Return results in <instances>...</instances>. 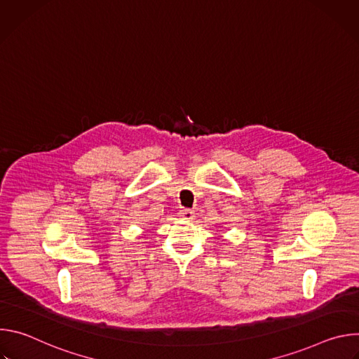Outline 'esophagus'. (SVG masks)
Returning <instances> with one entry per match:
<instances>
[{
    "instance_id": "esophagus-1",
    "label": "esophagus",
    "mask_w": 359,
    "mask_h": 359,
    "mask_svg": "<svg viewBox=\"0 0 359 359\" xmlns=\"http://www.w3.org/2000/svg\"><path fill=\"white\" fill-rule=\"evenodd\" d=\"M179 217L182 220H191L194 217V212L190 210V209H183L179 212Z\"/></svg>"
}]
</instances>
